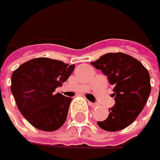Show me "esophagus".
Listing matches in <instances>:
<instances>
[{
  "label": "esophagus",
  "instance_id": "1",
  "mask_svg": "<svg viewBox=\"0 0 160 160\" xmlns=\"http://www.w3.org/2000/svg\"><path fill=\"white\" fill-rule=\"evenodd\" d=\"M88 105H89V107H91L92 108H94L98 107V105H97V104H94V103H91V102H88Z\"/></svg>",
  "mask_w": 160,
  "mask_h": 160
}]
</instances>
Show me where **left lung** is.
Returning <instances> with one entry per match:
<instances>
[{
    "label": "left lung",
    "instance_id": "1",
    "mask_svg": "<svg viewBox=\"0 0 160 160\" xmlns=\"http://www.w3.org/2000/svg\"><path fill=\"white\" fill-rule=\"evenodd\" d=\"M101 70L114 87L115 105L107 120L97 122L106 131H119L129 126L139 115L151 93L150 74L138 59L123 52H108L91 62Z\"/></svg>",
    "mask_w": 160,
    "mask_h": 160
}]
</instances>
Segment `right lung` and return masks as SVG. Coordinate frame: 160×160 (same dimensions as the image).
Wrapping results in <instances>:
<instances>
[{
	"label": "right lung",
	"mask_w": 160,
	"mask_h": 160,
	"mask_svg": "<svg viewBox=\"0 0 160 160\" xmlns=\"http://www.w3.org/2000/svg\"><path fill=\"white\" fill-rule=\"evenodd\" d=\"M73 65L38 57L24 62L11 76V91L17 107L34 127L55 131L66 122L72 98L55 93L72 74Z\"/></svg>",
	"instance_id": "right-lung-1"
}]
</instances>
